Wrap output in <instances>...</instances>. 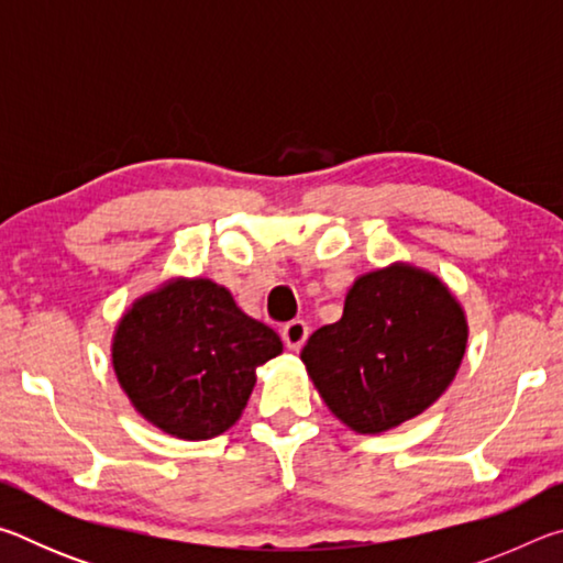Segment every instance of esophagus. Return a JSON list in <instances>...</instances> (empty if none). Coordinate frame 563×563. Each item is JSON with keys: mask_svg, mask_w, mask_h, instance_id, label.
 <instances>
[{"mask_svg": "<svg viewBox=\"0 0 563 563\" xmlns=\"http://www.w3.org/2000/svg\"><path fill=\"white\" fill-rule=\"evenodd\" d=\"M308 335H310V328H308V322H305V320H292L283 328V342L292 352H298L305 345Z\"/></svg>", "mask_w": 563, "mask_h": 563, "instance_id": "34e87169", "label": "esophagus"}]
</instances>
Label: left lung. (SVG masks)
<instances>
[{"label":"left lung","instance_id":"left-lung-1","mask_svg":"<svg viewBox=\"0 0 563 563\" xmlns=\"http://www.w3.org/2000/svg\"><path fill=\"white\" fill-rule=\"evenodd\" d=\"M466 340V312L446 283L395 261L352 280L342 318L312 332L300 360L342 424L383 434L444 395Z\"/></svg>","mask_w":563,"mask_h":563}]
</instances>
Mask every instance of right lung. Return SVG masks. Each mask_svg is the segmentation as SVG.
Instances as JSON below:
<instances>
[{
    "mask_svg": "<svg viewBox=\"0 0 563 563\" xmlns=\"http://www.w3.org/2000/svg\"><path fill=\"white\" fill-rule=\"evenodd\" d=\"M278 332L211 278H168L133 300L111 338V365L133 409L176 440H213L241 419L255 369Z\"/></svg>",
    "mask_w": 563,
    "mask_h": 563,
    "instance_id": "obj_1",
    "label": "right lung"
}]
</instances>
